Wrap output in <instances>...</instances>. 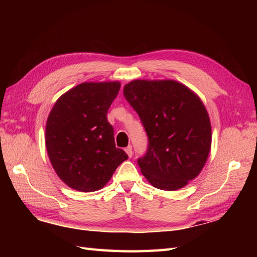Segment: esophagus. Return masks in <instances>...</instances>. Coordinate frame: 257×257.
I'll use <instances>...</instances> for the list:
<instances>
[{"instance_id": "esophagus-1", "label": "esophagus", "mask_w": 257, "mask_h": 257, "mask_svg": "<svg viewBox=\"0 0 257 257\" xmlns=\"http://www.w3.org/2000/svg\"><path fill=\"white\" fill-rule=\"evenodd\" d=\"M124 151H125V154L128 155V157H129V158H132V157H133V147H132V146H128L127 148L124 149Z\"/></svg>"}]
</instances>
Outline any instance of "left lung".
Instances as JSON below:
<instances>
[{"mask_svg":"<svg viewBox=\"0 0 257 257\" xmlns=\"http://www.w3.org/2000/svg\"><path fill=\"white\" fill-rule=\"evenodd\" d=\"M123 96L143 122L148 148L138 159L160 190L183 188L201 172L211 149V123L200 98L174 80H134Z\"/></svg>","mask_w":257,"mask_h":257,"instance_id":"8db88e82","label":"left lung"}]
</instances>
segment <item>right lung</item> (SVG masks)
Listing matches in <instances>:
<instances>
[{"label": "right lung", "instance_id": "1", "mask_svg": "<svg viewBox=\"0 0 257 257\" xmlns=\"http://www.w3.org/2000/svg\"><path fill=\"white\" fill-rule=\"evenodd\" d=\"M120 89L118 81L83 83L55 102L46 122L45 143L54 170L69 188L101 189L128 159L116 148L107 112Z\"/></svg>", "mask_w": 257, "mask_h": 257}]
</instances>
